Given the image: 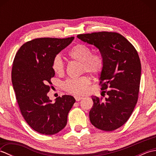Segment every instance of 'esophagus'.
<instances>
[{
  "instance_id": "obj_1",
  "label": "esophagus",
  "mask_w": 156,
  "mask_h": 156,
  "mask_svg": "<svg viewBox=\"0 0 156 156\" xmlns=\"http://www.w3.org/2000/svg\"><path fill=\"white\" fill-rule=\"evenodd\" d=\"M74 98H75V99H76V101H80V100H82V98H83V97H78V96H75Z\"/></svg>"
}]
</instances>
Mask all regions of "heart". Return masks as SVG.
I'll return each mask as SVG.
<instances>
[{
    "instance_id": "1",
    "label": "heart",
    "mask_w": 156,
    "mask_h": 156,
    "mask_svg": "<svg viewBox=\"0 0 156 156\" xmlns=\"http://www.w3.org/2000/svg\"><path fill=\"white\" fill-rule=\"evenodd\" d=\"M92 52L91 48L83 44H77L69 49L68 55L69 58L82 63V72H87L97 76L101 74L105 66V57L101 52ZM51 68L56 74L62 75L65 71L64 63L59 55L52 59ZM90 80L88 76L69 78L63 82L62 88L68 93L82 95L87 92Z\"/></svg>"
}]
</instances>
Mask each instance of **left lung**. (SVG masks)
<instances>
[{"mask_svg": "<svg viewBox=\"0 0 156 156\" xmlns=\"http://www.w3.org/2000/svg\"><path fill=\"white\" fill-rule=\"evenodd\" d=\"M77 37L95 45L105 57L99 85L108 97L102 100L92 97L90 122L102 131H114L128 121L137 102L141 70L138 53L127 39L116 32H94Z\"/></svg>", "mask_w": 156, "mask_h": 156, "instance_id": "8db88e82", "label": "left lung"}]
</instances>
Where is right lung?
I'll return each instance as SVG.
<instances>
[{
  "mask_svg": "<svg viewBox=\"0 0 156 156\" xmlns=\"http://www.w3.org/2000/svg\"><path fill=\"white\" fill-rule=\"evenodd\" d=\"M74 38H36L25 43L15 56L11 78L16 101L26 122L39 133L54 135L62 130L76 101L64 95L51 103L47 95L55 76L52 59Z\"/></svg>",
  "mask_w": 156,
  "mask_h": 156,
  "instance_id": "right-lung-1",
  "label": "right lung"
}]
</instances>
